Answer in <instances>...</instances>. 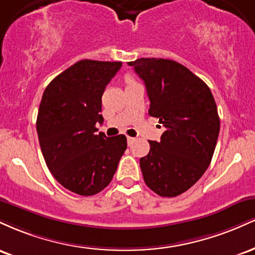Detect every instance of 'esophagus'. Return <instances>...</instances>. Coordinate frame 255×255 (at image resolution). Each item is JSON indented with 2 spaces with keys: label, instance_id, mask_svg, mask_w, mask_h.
<instances>
[{
  "label": "esophagus",
  "instance_id": "esophagus-1",
  "mask_svg": "<svg viewBox=\"0 0 255 255\" xmlns=\"http://www.w3.org/2000/svg\"><path fill=\"white\" fill-rule=\"evenodd\" d=\"M133 140H134V137H131V136H127V142H128V145H130L131 142H133Z\"/></svg>",
  "mask_w": 255,
  "mask_h": 255
}]
</instances>
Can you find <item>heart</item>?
Wrapping results in <instances>:
<instances>
[{
    "label": "heart",
    "mask_w": 255,
    "mask_h": 255,
    "mask_svg": "<svg viewBox=\"0 0 255 255\" xmlns=\"http://www.w3.org/2000/svg\"><path fill=\"white\" fill-rule=\"evenodd\" d=\"M126 81H127L128 84H131V83H134V81H133V78L129 77V75H128V77L126 78Z\"/></svg>",
    "instance_id": "1"
}]
</instances>
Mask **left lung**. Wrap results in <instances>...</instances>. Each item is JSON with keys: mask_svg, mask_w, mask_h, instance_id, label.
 Segmentation results:
<instances>
[{"mask_svg": "<svg viewBox=\"0 0 255 255\" xmlns=\"http://www.w3.org/2000/svg\"><path fill=\"white\" fill-rule=\"evenodd\" d=\"M144 80L150 109L165 131L140 158L145 183L160 197H177L204 175L219 134V116L211 90L181 63L165 58L128 62Z\"/></svg>", "mask_w": 255, "mask_h": 255, "instance_id": "8db88e82", "label": "left lung"}]
</instances>
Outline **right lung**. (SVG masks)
Here are the masks:
<instances>
[{
    "label": "right lung",
    "instance_id": "obj_1",
    "mask_svg": "<svg viewBox=\"0 0 255 255\" xmlns=\"http://www.w3.org/2000/svg\"><path fill=\"white\" fill-rule=\"evenodd\" d=\"M122 62L81 60L46 86L37 116L40 150L49 170L75 194L95 195L113 180L127 148L124 134H96L104 121L102 96Z\"/></svg>",
    "mask_w": 255,
    "mask_h": 255
}]
</instances>
